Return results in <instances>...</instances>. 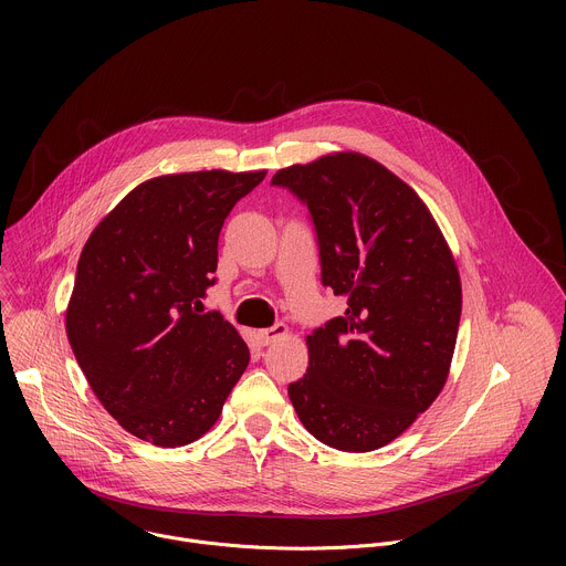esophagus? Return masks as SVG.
<instances>
[{
	"instance_id": "34e87169",
	"label": "esophagus",
	"mask_w": 566,
	"mask_h": 566,
	"mask_svg": "<svg viewBox=\"0 0 566 566\" xmlns=\"http://www.w3.org/2000/svg\"><path fill=\"white\" fill-rule=\"evenodd\" d=\"M286 334H289V327H286V325H282V322H277L275 327L262 329L258 336H260V343H262V345H271V343L280 340V338H282V336H286Z\"/></svg>"
}]
</instances>
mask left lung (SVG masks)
I'll return each instance as SVG.
<instances>
[{"mask_svg":"<svg viewBox=\"0 0 566 566\" xmlns=\"http://www.w3.org/2000/svg\"><path fill=\"white\" fill-rule=\"evenodd\" d=\"M315 228L322 284L345 315L306 336L308 367L289 385L302 426L325 446L369 452L423 415L446 385L461 282L419 195L358 151L280 170Z\"/></svg>","mask_w":566,"mask_h":566,"instance_id":"left-lung-1","label":"left lung"}]
</instances>
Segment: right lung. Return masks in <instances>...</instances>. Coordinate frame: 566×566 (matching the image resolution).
<instances>
[{
	"label": "right lung",
	"mask_w": 566,
	"mask_h": 566,
	"mask_svg": "<svg viewBox=\"0 0 566 566\" xmlns=\"http://www.w3.org/2000/svg\"><path fill=\"white\" fill-rule=\"evenodd\" d=\"M266 172H186L136 186L80 253L66 336L103 408L160 448L203 437L251 354L201 300L219 232Z\"/></svg>",
	"instance_id": "add662e5"
}]
</instances>
